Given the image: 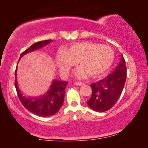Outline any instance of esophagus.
Returning a JSON list of instances; mask_svg holds the SVG:
<instances>
[{
    "label": "esophagus",
    "instance_id": "34e87169",
    "mask_svg": "<svg viewBox=\"0 0 148 148\" xmlns=\"http://www.w3.org/2000/svg\"><path fill=\"white\" fill-rule=\"evenodd\" d=\"M74 84L76 85V86H83V85L84 84L83 82H74Z\"/></svg>",
    "mask_w": 148,
    "mask_h": 148
}]
</instances>
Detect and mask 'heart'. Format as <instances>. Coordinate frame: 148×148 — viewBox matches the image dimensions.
Here are the masks:
<instances>
[{
  "instance_id": "1",
  "label": "heart",
  "mask_w": 148,
  "mask_h": 148,
  "mask_svg": "<svg viewBox=\"0 0 148 148\" xmlns=\"http://www.w3.org/2000/svg\"><path fill=\"white\" fill-rule=\"evenodd\" d=\"M115 54L111 47L91 42H75L57 51L56 61L62 72H68L78 62L77 76L96 78L104 75L112 66Z\"/></svg>"
}]
</instances>
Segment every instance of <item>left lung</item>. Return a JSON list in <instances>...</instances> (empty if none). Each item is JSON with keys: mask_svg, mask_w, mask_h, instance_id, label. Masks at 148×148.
<instances>
[{"mask_svg": "<svg viewBox=\"0 0 148 148\" xmlns=\"http://www.w3.org/2000/svg\"><path fill=\"white\" fill-rule=\"evenodd\" d=\"M127 77V68L123 56L113 73L97 83L91 84L92 95L87 101L91 110L99 112H106L118 101L123 89Z\"/></svg>", "mask_w": 148, "mask_h": 148, "instance_id": "8db88e82", "label": "left lung"}]
</instances>
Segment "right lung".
I'll list each match as a JSON object with an SVG mask.
<instances>
[{"mask_svg": "<svg viewBox=\"0 0 148 148\" xmlns=\"http://www.w3.org/2000/svg\"><path fill=\"white\" fill-rule=\"evenodd\" d=\"M52 42L53 40H47L34 43L21 54L19 59L25 54L40 49ZM17 66L15 73V86L19 99L24 107L32 113L42 117L51 116L57 114L63 104L65 88L68 82L53 80L49 89L44 95L37 98L26 97L21 93L18 87L17 81Z\"/></svg>", "mask_w": 148, "mask_h": 148, "instance_id": "add662e5", "label": "right lung"}]
</instances>
